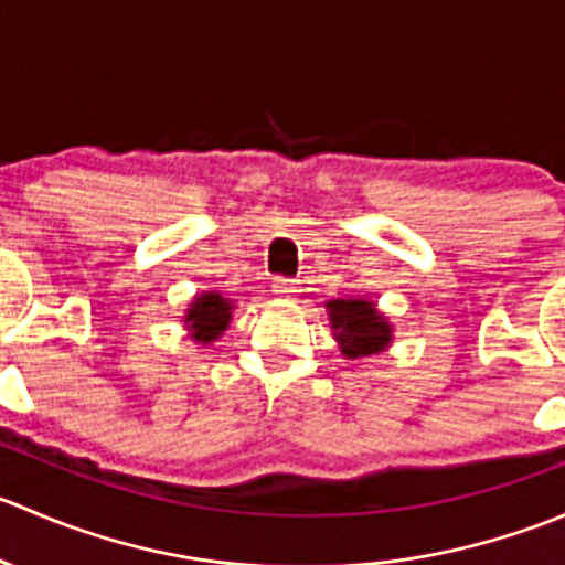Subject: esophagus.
<instances>
[{"label": "esophagus", "mask_w": 565, "mask_h": 565, "mask_svg": "<svg viewBox=\"0 0 565 565\" xmlns=\"http://www.w3.org/2000/svg\"><path fill=\"white\" fill-rule=\"evenodd\" d=\"M273 292L281 295V298H295L300 289H298V281H295V278H276V281H273Z\"/></svg>", "instance_id": "34e87169"}]
</instances>
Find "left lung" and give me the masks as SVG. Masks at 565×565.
<instances>
[{
    "instance_id": "left-lung-1",
    "label": "left lung",
    "mask_w": 565,
    "mask_h": 565,
    "mask_svg": "<svg viewBox=\"0 0 565 565\" xmlns=\"http://www.w3.org/2000/svg\"><path fill=\"white\" fill-rule=\"evenodd\" d=\"M324 309H328L330 328H333L335 341L341 344V352L352 361L383 352L391 344V322L380 315L372 300H328Z\"/></svg>"
}]
</instances>
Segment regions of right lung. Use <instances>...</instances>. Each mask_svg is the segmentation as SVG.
I'll return each mask as SVG.
<instances>
[{"label":"right lung","instance_id":"right-lung-1","mask_svg":"<svg viewBox=\"0 0 565 565\" xmlns=\"http://www.w3.org/2000/svg\"><path fill=\"white\" fill-rule=\"evenodd\" d=\"M232 300L221 298V292H202L193 298L191 309L185 311V328L191 330L193 341H202V344H210V341L218 339L232 322Z\"/></svg>","mask_w":565,"mask_h":565}]
</instances>
